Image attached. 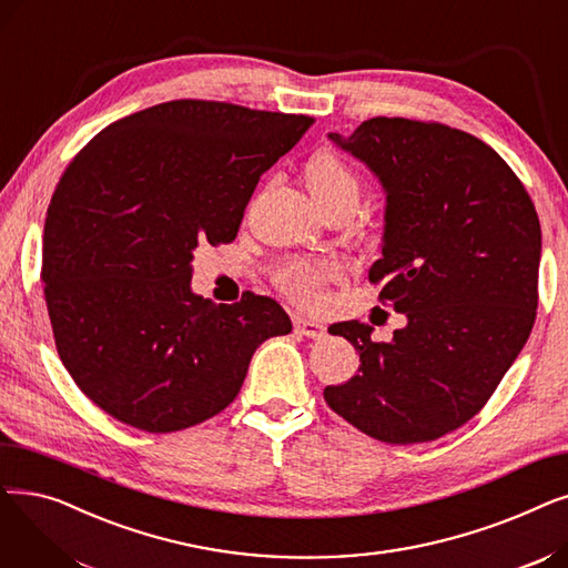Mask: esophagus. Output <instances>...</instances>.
Wrapping results in <instances>:
<instances>
[{"label": "esophagus", "instance_id": "1", "mask_svg": "<svg viewBox=\"0 0 568 568\" xmlns=\"http://www.w3.org/2000/svg\"><path fill=\"white\" fill-rule=\"evenodd\" d=\"M294 332L308 336V338H322L326 334V326L320 320H311V317H302V315H294Z\"/></svg>", "mask_w": 568, "mask_h": 568}]
</instances>
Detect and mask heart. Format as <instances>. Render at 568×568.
Here are the masks:
<instances>
[{"mask_svg": "<svg viewBox=\"0 0 568 568\" xmlns=\"http://www.w3.org/2000/svg\"><path fill=\"white\" fill-rule=\"evenodd\" d=\"M306 186L311 189L315 202L324 209L336 202H354L362 195V179L349 163L332 152L320 149L304 165ZM343 276V268L334 260L317 257H290L274 268L276 287L290 300L304 306H315L322 302L324 290Z\"/></svg>", "mask_w": 568, "mask_h": 568, "instance_id": "b5f03b06", "label": "heart"}]
</instances>
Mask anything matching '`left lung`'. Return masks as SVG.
Returning a JSON list of instances; mask_svg holds the SVG:
<instances>
[{
  "label": "left lung",
  "mask_w": 568,
  "mask_h": 568,
  "mask_svg": "<svg viewBox=\"0 0 568 568\" xmlns=\"http://www.w3.org/2000/svg\"><path fill=\"white\" fill-rule=\"evenodd\" d=\"M386 191L382 257L368 281L407 315L392 343L359 320L329 334L359 371L324 400L386 444L430 442L467 424L529 338L539 306L541 225L516 172L490 144L439 122L373 116L349 138Z\"/></svg>",
  "instance_id": "left-lung-1"
}]
</instances>
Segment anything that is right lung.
Here are the masks:
<instances>
[{"instance_id":"right-lung-1","label":"right lung","mask_w":568,"mask_h":568,"mask_svg":"<svg viewBox=\"0 0 568 568\" xmlns=\"http://www.w3.org/2000/svg\"><path fill=\"white\" fill-rule=\"evenodd\" d=\"M315 119L182 99L87 142L52 193L43 294L59 359L116 422L174 433L223 412L253 352L292 322L272 296L191 292L200 244H230L260 174Z\"/></svg>"}]
</instances>
